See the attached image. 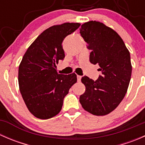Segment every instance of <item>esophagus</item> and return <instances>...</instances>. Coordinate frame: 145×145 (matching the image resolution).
Instances as JSON below:
<instances>
[{"mask_svg": "<svg viewBox=\"0 0 145 145\" xmlns=\"http://www.w3.org/2000/svg\"><path fill=\"white\" fill-rule=\"evenodd\" d=\"M82 76H79V75H77V81H78V82L81 81V79Z\"/></svg>", "mask_w": 145, "mask_h": 145, "instance_id": "esophagus-1", "label": "esophagus"}]
</instances>
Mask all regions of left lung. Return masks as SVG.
<instances>
[{
    "label": "left lung",
    "mask_w": 145,
    "mask_h": 145,
    "mask_svg": "<svg viewBox=\"0 0 145 145\" xmlns=\"http://www.w3.org/2000/svg\"><path fill=\"white\" fill-rule=\"evenodd\" d=\"M80 33L91 50L90 62L98 64L102 71L96 81L82 77L86 91L80 103L92 114L106 115L117 107L128 90L132 73L130 52L119 35L100 22L84 23Z\"/></svg>",
    "instance_id": "1"
}]
</instances>
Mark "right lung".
<instances>
[{
  "mask_svg": "<svg viewBox=\"0 0 145 145\" xmlns=\"http://www.w3.org/2000/svg\"><path fill=\"white\" fill-rule=\"evenodd\" d=\"M81 24L64 23L50 27L29 47L19 67L18 82L22 98L36 118L48 119L59 113L64 97L76 83L75 73L59 74L56 64L65 57L62 43Z\"/></svg>",
  "mask_w": 145,
  "mask_h": 145,
  "instance_id": "1",
  "label": "right lung"
}]
</instances>
